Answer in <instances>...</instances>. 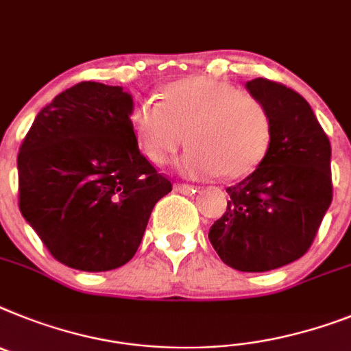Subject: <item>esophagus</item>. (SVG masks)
<instances>
[{
	"label": "esophagus",
	"mask_w": 351,
	"mask_h": 351,
	"mask_svg": "<svg viewBox=\"0 0 351 351\" xmlns=\"http://www.w3.org/2000/svg\"><path fill=\"white\" fill-rule=\"evenodd\" d=\"M176 191H179V193H182V195H191V193H195L197 188L191 186V184H184V182H178L176 184Z\"/></svg>",
	"instance_id": "esophagus-1"
}]
</instances>
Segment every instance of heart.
Masks as SVG:
<instances>
[{
	"label": "heart",
	"instance_id": "1",
	"mask_svg": "<svg viewBox=\"0 0 351 351\" xmlns=\"http://www.w3.org/2000/svg\"><path fill=\"white\" fill-rule=\"evenodd\" d=\"M130 125L154 165L169 163L186 134L190 149L179 169L195 179L245 178L265 161L274 140V117L265 101L209 76L165 85L160 101L143 99L131 108Z\"/></svg>",
	"mask_w": 351,
	"mask_h": 351
}]
</instances>
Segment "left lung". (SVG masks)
<instances>
[{"mask_svg":"<svg viewBox=\"0 0 351 351\" xmlns=\"http://www.w3.org/2000/svg\"><path fill=\"white\" fill-rule=\"evenodd\" d=\"M274 117L268 154L227 188V211L209 229L220 259L239 271H268L300 259L332 202L330 142L298 92L277 82H247Z\"/></svg>","mask_w":351,"mask_h":351,"instance_id":"left-lung-1","label":"left lung"}]
</instances>
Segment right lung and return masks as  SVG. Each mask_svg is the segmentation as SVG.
Here are the masks:
<instances>
[{"label": "right lung", "mask_w": 351, "mask_h": 351, "mask_svg": "<svg viewBox=\"0 0 351 351\" xmlns=\"http://www.w3.org/2000/svg\"><path fill=\"white\" fill-rule=\"evenodd\" d=\"M131 108L122 86L82 82L42 108L21 143L19 209L69 268L125 265L156 202L172 191L140 152Z\"/></svg>", "instance_id": "add662e5"}]
</instances>
